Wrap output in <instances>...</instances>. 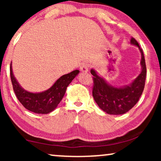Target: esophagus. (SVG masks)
Here are the masks:
<instances>
[{
	"label": "esophagus",
	"mask_w": 161,
	"mask_h": 161,
	"mask_svg": "<svg viewBox=\"0 0 161 161\" xmlns=\"http://www.w3.org/2000/svg\"><path fill=\"white\" fill-rule=\"evenodd\" d=\"M80 71L83 72H87L88 70H89V66H88L87 64L86 63H83L82 64H81L80 67Z\"/></svg>",
	"instance_id": "1"
}]
</instances>
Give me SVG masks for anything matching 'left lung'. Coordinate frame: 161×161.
<instances>
[{
	"label": "left lung",
	"mask_w": 161,
	"mask_h": 161,
	"mask_svg": "<svg viewBox=\"0 0 161 161\" xmlns=\"http://www.w3.org/2000/svg\"><path fill=\"white\" fill-rule=\"evenodd\" d=\"M130 43L138 48L141 53L140 74L128 85L114 86L108 82L94 69H91L94 87L92 95L100 109L111 115H122L129 111L138 103L144 89L147 75L144 53L135 39Z\"/></svg>",
	"instance_id": "1"
}]
</instances>
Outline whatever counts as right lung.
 I'll list each match as a JSON object with an SVG mask.
<instances>
[{"label": "right lung", "mask_w": 161, "mask_h": 161, "mask_svg": "<svg viewBox=\"0 0 161 161\" xmlns=\"http://www.w3.org/2000/svg\"><path fill=\"white\" fill-rule=\"evenodd\" d=\"M79 72L77 69L64 75L45 91L31 92L21 86L13 73L12 62L10 64L11 80L17 99L26 109L39 114H49L56 108L64 96L67 86Z\"/></svg>", "instance_id": "obj_1"}]
</instances>
